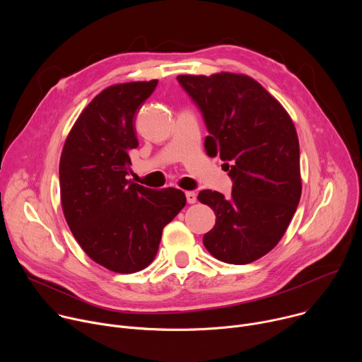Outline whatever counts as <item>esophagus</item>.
<instances>
[{"instance_id": "34e87169", "label": "esophagus", "mask_w": 362, "mask_h": 362, "mask_svg": "<svg viewBox=\"0 0 362 362\" xmlns=\"http://www.w3.org/2000/svg\"><path fill=\"white\" fill-rule=\"evenodd\" d=\"M186 200H187V203H196L197 194L194 192H186Z\"/></svg>"}]
</instances>
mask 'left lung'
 Returning <instances> with one entry per match:
<instances>
[{
	"label": "left lung",
	"instance_id": "8db88e82",
	"mask_svg": "<svg viewBox=\"0 0 362 362\" xmlns=\"http://www.w3.org/2000/svg\"><path fill=\"white\" fill-rule=\"evenodd\" d=\"M200 109L209 136L233 180L230 197L202 190L199 202L216 215L203 245L216 259L245 265L272 250L285 235L302 193L299 141L281 103L246 74L177 76Z\"/></svg>",
	"mask_w": 362,
	"mask_h": 362
}]
</instances>
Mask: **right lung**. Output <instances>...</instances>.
Here are the masks:
<instances>
[{"label": "right lung", "mask_w": 362, "mask_h": 362, "mask_svg": "<svg viewBox=\"0 0 362 362\" xmlns=\"http://www.w3.org/2000/svg\"><path fill=\"white\" fill-rule=\"evenodd\" d=\"M158 80L98 93L71 127L60 158L63 214L81 249L119 274L148 267L163 228L185 208L182 190H153L127 179L139 146L134 116Z\"/></svg>", "instance_id": "add662e5"}]
</instances>
